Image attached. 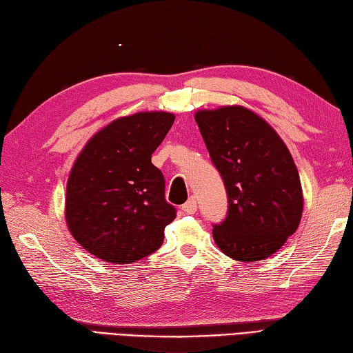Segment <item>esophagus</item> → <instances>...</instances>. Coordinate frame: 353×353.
I'll return each mask as SVG.
<instances>
[{
  "label": "esophagus",
  "mask_w": 353,
  "mask_h": 353,
  "mask_svg": "<svg viewBox=\"0 0 353 353\" xmlns=\"http://www.w3.org/2000/svg\"><path fill=\"white\" fill-rule=\"evenodd\" d=\"M183 210H184L185 213H189V214L195 213V212H196V198H195V196L189 198V201H187V203L183 205Z\"/></svg>",
  "instance_id": "34e87169"
}]
</instances>
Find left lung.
I'll use <instances>...</instances> for the list:
<instances>
[{
  "mask_svg": "<svg viewBox=\"0 0 353 353\" xmlns=\"http://www.w3.org/2000/svg\"><path fill=\"white\" fill-rule=\"evenodd\" d=\"M195 120L228 198L225 219L213 225L214 242L239 262L270 257L296 232L303 212L290 150L267 121L243 106L201 110Z\"/></svg>",
  "mask_w": 353,
  "mask_h": 353,
  "instance_id": "1",
  "label": "left lung"
}]
</instances>
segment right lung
Listing matches in <instances>:
<instances>
[{"mask_svg":"<svg viewBox=\"0 0 353 353\" xmlns=\"http://www.w3.org/2000/svg\"><path fill=\"white\" fill-rule=\"evenodd\" d=\"M164 111L120 117L91 137L70 172L65 221L91 254L132 263L161 247L176 210L150 157L174 125Z\"/></svg>","mask_w":353,"mask_h":353,"instance_id":"obj_1","label":"right lung"}]
</instances>
